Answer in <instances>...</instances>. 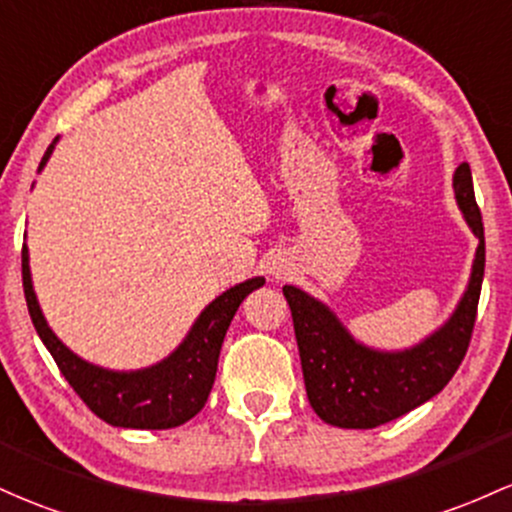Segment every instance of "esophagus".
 <instances>
[{"instance_id": "obj_1", "label": "esophagus", "mask_w": 512, "mask_h": 512, "mask_svg": "<svg viewBox=\"0 0 512 512\" xmlns=\"http://www.w3.org/2000/svg\"><path fill=\"white\" fill-rule=\"evenodd\" d=\"M267 272H269V277H274V279H286L291 274L289 260H284V257H274V260H269Z\"/></svg>"}]
</instances>
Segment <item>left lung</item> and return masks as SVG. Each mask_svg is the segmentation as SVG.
I'll return each instance as SVG.
<instances>
[{"instance_id":"8db88e82","label":"left lung","mask_w":512,"mask_h":512,"mask_svg":"<svg viewBox=\"0 0 512 512\" xmlns=\"http://www.w3.org/2000/svg\"><path fill=\"white\" fill-rule=\"evenodd\" d=\"M454 199L466 226L479 238L469 284L445 323L406 350H376L352 338L350 330L316 296L284 286L299 342L303 381L311 408L335 428L369 430L423 406L449 384L469 347L476 323L486 243L474 182L466 162L452 177Z\"/></svg>"}]
</instances>
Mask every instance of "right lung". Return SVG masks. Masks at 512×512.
Segmentation results:
<instances>
[{"label": "right lung", "instance_id": "add662e5", "mask_svg": "<svg viewBox=\"0 0 512 512\" xmlns=\"http://www.w3.org/2000/svg\"><path fill=\"white\" fill-rule=\"evenodd\" d=\"M55 143L58 138L48 145L38 172L46 167ZM21 277H24L26 306L31 313L33 328L53 355L67 384L104 423L131 430L179 428L204 408L213 379H216L218 355H221L230 320L245 296L265 284V277H252L247 282L230 286L199 313L184 340L165 359L150 364V367L133 369V372H116V369H104L75 355L50 330L48 320L38 306L36 291H33L26 245L21 250Z\"/></svg>", "mask_w": 512, "mask_h": 512}]
</instances>
